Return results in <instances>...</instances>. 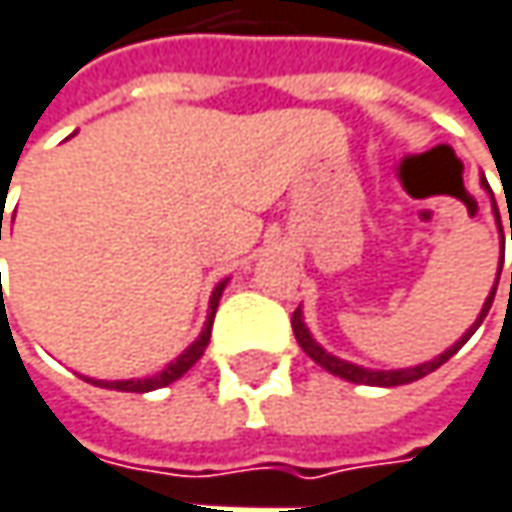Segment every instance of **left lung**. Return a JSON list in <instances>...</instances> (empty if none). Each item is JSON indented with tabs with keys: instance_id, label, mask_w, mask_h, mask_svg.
<instances>
[{
	"instance_id": "8db88e82",
	"label": "left lung",
	"mask_w": 512,
	"mask_h": 512,
	"mask_svg": "<svg viewBox=\"0 0 512 512\" xmlns=\"http://www.w3.org/2000/svg\"><path fill=\"white\" fill-rule=\"evenodd\" d=\"M495 206V201H493ZM495 218H498V209H495ZM512 238V230H510ZM501 259H504V236H501ZM501 276V271H498ZM510 285H512V271H510ZM495 288H498V279H495L493 291H490V297H487V303H484V309L478 314V320L463 332V338L457 341L455 347H449L446 352H440L434 361H425V364H417V367H402V370H370V367H358V364H349L344 358H338V355H332V352H326V349L320 347L314 338H311V332L306 329V323H303V311L297 309L291 314V326H294V338H297V344L303 347V352L309 355L311 361H317L323 370H329L332 376H341V379H347L352 384H370V387H396V384H411L422 379V376H428V373H434L437 367H443L452 355H455L457 349L463 347L469 338H472V332L484 323V317H487V311L493 306V297H495Z\"/></svg>"
}]
</instances>
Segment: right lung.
Masks as SVG:
<instances>
[{
    "mask_svg": "<svg viewBox=\"0 0 512 512\" xmlns=\"http://www.w3.org/2000/svg\"><path fill=\"white\" fill-rule=\"evenodd\" d=\"M0 241H2V215H0ZM227 288V279L215 285L212 297H209V317L203 323V332L198 335V341L189 349H183V355H177L163 373L151 376V379H128V382H95V379H87V382L98 384V387H107V390H125V393H148V390H157V387H165V384L177 382L189 367H195V361L203 355V349L209 344V335H212V320H215V309H218V300Z\"/></svg>",
    "mask_w": 512,
    "mask_h": 512,
    "instance_id": "right-lung-1",
    "label": "right lung"
}]
</instances>
